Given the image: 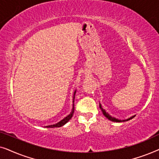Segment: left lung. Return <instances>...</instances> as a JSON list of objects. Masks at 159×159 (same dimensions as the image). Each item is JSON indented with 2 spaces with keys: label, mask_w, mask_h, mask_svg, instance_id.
I'll return each mask as SVG.
<instances>
[{
  "label": "left lung",
  "mask_w": 159,
  "mask_h": 159,
  "mask_svg": "<svg viewBox=\"0 0 159 159\" xmlns=\"http://www.w3.org/2000/svg\"><path fill=\"white\" fill-rule=\"evenodd\" d=\"M99 106H100V108H101V111H102V112H103V114L104 115V116H105L108 119H109L110 121H114V122H121V121H129V120H130V119H132V118H134V117L135 116V115H134V116H132L131 117H129V118H128L127 119H124V120H121V119L115 118V117H113V116H111L109 114H108V113L105 111V109H103V108H102V106H101V103H99Z\"/></svg>",
  "instance_id": "obj_1"
}]
</instances>
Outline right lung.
I'll list each match as a JSON object with an SVG mask.
<instances>
[{
  "label": "right lung",
  "instance_id": "add662e5",
  "mask_svg": "<svg viewBox=\"0 0 159 159\" xmlns=\"http://www.w3.org/2000/svg\"><path fill=\"white\" fill-rule=\"evenodd\" d=\"M76 91L77 90H75V92H74V95H73V99H72V102H73V104H72V109H71V111L70 112V114H69L68 116H66L65 118H64L62 119V120H61L60 121H58V123L55 124V125H48V126H45V127L46 128H54V127H62V126H64L65 124H66L68 121L70 120L71 119V117H72L73 114H74V111H75V94H76Z\"/></svg>",
  "mask_w": 159,
  "mask_h": 159
}]
</instances>
